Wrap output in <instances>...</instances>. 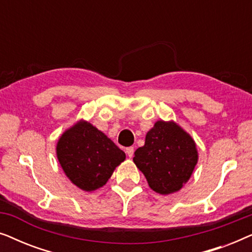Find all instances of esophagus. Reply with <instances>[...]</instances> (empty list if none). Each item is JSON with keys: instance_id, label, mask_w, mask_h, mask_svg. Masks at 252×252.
Listing matches in <instances>:
<instances>
[{"instance_id": "obj_1", "label": "esophagus", "mask_w": 252, "mask_h": 252, "mask_svg": "<svg viewBox=\"0 0 252 252\" xmlns=\"http://www.w3.org/2000/svg\"><path fill=\"white\" fill-rule=\"evenodd\" d=\"M126 154H127V156H128L129 158H132L133 157V154H134V148L133 147L126 148Z\"/></svg>"}]
</instances>
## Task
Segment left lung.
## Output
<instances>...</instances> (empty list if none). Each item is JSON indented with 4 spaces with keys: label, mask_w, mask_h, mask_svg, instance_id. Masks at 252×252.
<instances>
[{
    "label": "left lung",
    "mask_w": 252,
    "mask_h": 252,
    "mask_svg": "<svg viewBox=\"0 0 252 252\" xmlns=\"http://www.w3.org/2000/svg\"><path fill=\"white\" fill-rule=\"evenodd\" d=\"M133 161L154 191L170 195L190 179L198 151L194 139L180 125L158 120L148 130L144 146L135 150Z\"/></svg>",
    "instance_id": "obj_1"
}]
</instances>
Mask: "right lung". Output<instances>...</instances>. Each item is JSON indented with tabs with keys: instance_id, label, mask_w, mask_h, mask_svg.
Returning <instances> with one entry per match:
<instances>
[{
	"instance_id": "add662e5",
	"label": "right lung",
	"mask_w": 252,
	"mask_h": 252,
	"mask_svg": "<svg viewBox=\"0 0 252 252\" xmlns=\"http://www.w3.org/2000/svg\"><path fill=\"white\" fill-rule=\"evenodd\" d=\"M56 155L65 175L85 191L103 187L126 158L111 139L84 119L60 136Z\"/></svg>"
}]
</instances>
